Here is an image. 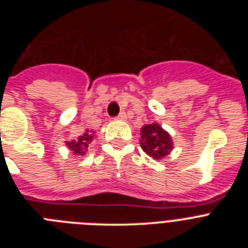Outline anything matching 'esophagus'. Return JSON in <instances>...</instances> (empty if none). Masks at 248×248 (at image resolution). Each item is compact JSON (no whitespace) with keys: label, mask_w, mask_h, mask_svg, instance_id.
Returning a JSON list of instances; mask_svg holds the SVG:
<instances>
[{"label":"esophagus","mask_w":248,"mask_h":248,"mask_svg":"<svg viewBox=\"0 0 248 248\" xmlns=\"http://www.w3.org/2000/svg\"><path fill=\"white\" fill-rule=\"evenodd\" d=\"M115 119H118V120H125L126 119L125 111H120V113L118 114V117L115 118Z\"/></svg>","instance_id":"esophagus-1"}]
</instances>
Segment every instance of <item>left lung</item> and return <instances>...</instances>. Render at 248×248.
Segmentation results:
<instances>
[{
	"instance_id": "obj_1",
	"label": "left lung",
	"mask_w": 248,
	"mask_h": 248,
	"mask_svg": "<svg viewBox=\"0 0 248 248\" xmlns=\"http://www.w3.org/2000/svg\"><path fill=\"white\" fill-rule=\"evenodd\" d=\"M141 149L154 159L166 156L172 149L170 135L157 124H148L141 128Z\"/></svg>"
}]
</instances>
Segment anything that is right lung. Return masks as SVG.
Segmentation results:
<instances>
[{"mask_svg": "<svg viewBox=\"0 0 248 248\" xmlns=\"http://www.w3.org/2000/svg\"><path fill=\"white\" fill-rule=\"evenodd\" d=\"M92 139H93L92 131L85 130V133H83L79 138H77V139L72 140V141H67V146L73 151V154L84 155L87 148L91 144Z\"/></svg>", "mask_w": 248, "mask_h": 248, "instance_id": "obj_1", "label": "right lung"}]
</instances>
